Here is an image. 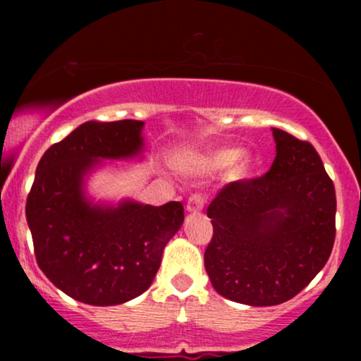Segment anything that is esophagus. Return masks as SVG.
<instances>
[{
    "instance_id": "1",
    "label": "esophagus",
    "mask_w": 361,
    "mask_h": 361,
    "mask_svg": "<svg viewBox=\"0 0 361 361\" xmlns=\"http://www.w3.org/2000/svg\"><path fill=\"white\" fill-rule=\"evenodd\" d=\"M205 205V197L202 193H195L192 197L188 198V202H186V210L188 212H200L202 209H204Z\"/></svg>"
}]
</instances>
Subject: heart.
I'll use <instances>...</instances> for the list:
<instances>
[{"instance_id":"heart-1","label":"heart","mask_w":361,"mask_h":361,"mask_svg":"<svg viewBox=\"0 0 361 361\" xmlns=\"http://www.w3.org/2000/svg\"><path fill=\"white\" fill-rule=\"evenodd\" d=\"M250 156L244 152H235L234 149H221V151L210 152L197 161V168L202 171H221V169L233 164L234 175H243L250 166Z\"/></svg>"}]
</instances>
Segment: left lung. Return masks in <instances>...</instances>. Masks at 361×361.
<instances>
[{"label": "left lung", "mask_w": 361, "mask_h": 361, "mask_svg": "<svg viewBox=\"0 0 361 361\" xmlns=\"http://www.w3.org/2000/svg\"><path fill=\"white\" fill-rule=\"evenodd\" d=\"M273 139L270 171L224 186L207 209V275L222 297L255 307L283 304L307 287L336 235V193L317 151L280 128Z\"/></svg>", "instance_id": "obj_1"}]
</instances>
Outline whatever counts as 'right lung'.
<instances>
[{
    "mask_svg": "<svg viewBox=\"0 0 361 361\" xmlns=\"http://www.w3.org/2000/svg\"><path fill=\"white\" fill-rule=\"evenodd\" d=\"M142 127L140 120H90L49 147L37 166L25 209L37 263L82 304L117 305L146 292L183 224L181 202L114 207L86 198L85 178L102 159L140 154Z\"/></svg>",
    "mask_w": 361,
    "mask_h": 361,
    "instance_id": "add662e5",
    "label": "right lung"
}]
</instances>
